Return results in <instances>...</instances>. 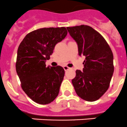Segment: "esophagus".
I'll use <instances>...</instances> for the list:
<instances>
[{"label": "esophagus", "mask_w": 127, "mask_h": 127, "mask_svg": "<svg viewBox=\"0 0 127 127\" xmlns=\"http://www.w3.org/2000/svg\"><path fill=\"white\" fill-rule=\"evenodd\" d=\"M63 68H64V70L65 71H66V70H69V69H70V68L67 66H64Z\"/></svg>", "instance_id": "obj_1"}]
</instances>
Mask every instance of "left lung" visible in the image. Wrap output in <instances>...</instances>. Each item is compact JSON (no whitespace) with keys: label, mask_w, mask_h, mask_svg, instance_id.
Segmentation results:
<instances>
[{"label":"left lung","mask_w":127,"mask_h":127,"mask_svg":"<svg viewBox=\"0 0 127 127\" xmlns=\"http://www.w3.org/2000/svg\"><path fill=\"white\" fill-rule=\"evenodd\" d=\"M67 30L77 43L79 56L86 57L82 71L76 70L73 86L81 98L94 102L109 87L114 72L112 50L103 36L88 25L67 27Z\"/></svg>","instance_id":"1"}]
</instances>
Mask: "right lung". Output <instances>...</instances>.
I'll use <instances>...</instances> for the list:
<instances>
[{
    "label": "right lung",
    "mask_w": 127,
    "mask_h": 127,
    "mask_svg": "<svg viewBox=\"0 0 127 127\" xmlns=\"http://www.w3.org/2000/svg\"><path fill=\"white\" fill-rule=\"evenodd\" d=\"M67 33L65 27L39 29L26 35L18 48L16 70L22 88L39 104L50 103L59 94L64 70L60 66L46 67L45 62Z\"/></svg>",
    "instance_id": "obj_1"
}]
</instances>
